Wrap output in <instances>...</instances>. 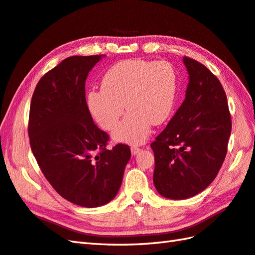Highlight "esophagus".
<instances>
[{"label": "esophagus", "instance_id": "esophagus-1", "mask_svg": "<svg viewBox=\"0 0 255 255\" xmlns=\"http://www.w3.org/2000/svg\"><path fill=\"white\" fill-rule=\"evenodd\" d=\"M140 150H141V149L136 147V145H132V147H131V153H132L133 155H136L137 153L140 152Z\"/></svg>", "mask_w": 255, "mask_h": 255}]
</instances>
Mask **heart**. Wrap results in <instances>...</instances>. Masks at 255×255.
<instances>
[{"label": "heart", "mask_w": 255, "mask_h": 255, "mask_svg": "<svg viewBox=\"0 0 255 255\" xmlns=\"http://www.w3.org/2000/svg\"><path fill=\"white\" fill-rule=\"evenodd\" d=\"M176 92L174 70L164 61L126 60L112 67L102 80V90L91 91L92 115L105 130H113L125 112L129 113L114 132L118 141L141 143L151 126L163 124L173 110Z\"/></svg>", "instance_id": "b5f03b06"}]
</instances>
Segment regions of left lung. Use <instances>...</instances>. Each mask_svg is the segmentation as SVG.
Segmentation results:
<instances>
[{
    "label": "left lung",
    "instance_id": "obj_1",
    "mask_svg": "<svg viewBox=\"0 0 255 255\" xmlns=\"http://www.w3.org/2000/svg\"><path fill=\"white\" fill-rule=\"evenodd\" d=\"M185 100L154 141L153 183L163 197L185 199L215 180L223 165L231 116L223 85L204 64L184 57Z\"/></svg>",
    "mask_w": 255,
    "mask_h": 255
}]
</instances>
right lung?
<instances>
[{"label":"right lung","mask_w":255,"mask_h":255,"mask_svg":"<svg viewBox=\"0 0 255 255\" xmlns=\"http://www.w3.org/2000/svg\"><path fill=\"white\" fill-rule=\"evenodd\" d=\"M102 55L64 59L37 83L31 97L28 136L47 181L64 199L82 207L105 205L116 196L128 144L107 149L110 136L93 123L85 80Z\"/></svg>","instance_id":"add662e5"}]
</instances>
